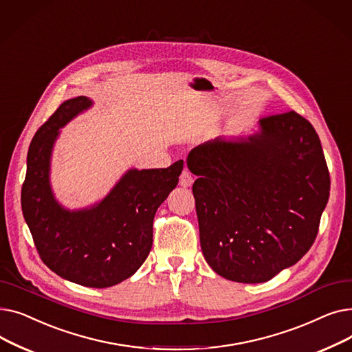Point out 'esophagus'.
<instances>
[{
    "mask_svg": "<svg viewBox=\"0 0 352 352\" xmlns=\"http://www.w3.org/2000/svg\"><path fill=\"white\" fill-rule=\"evenodd\" d=\"M194 182V177L188 170H184L181 177H179V186L181 187H190L191 184Z\"/></svg>",
    "mask_w": 352,
    "mask_h": 352,
    "instance_id": "34e87169",
    "label": "esophagus"
}]
</instances>
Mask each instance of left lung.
Returning a JSON list of instances; mask_svg holds the SVG:
<instances>
[{
	"label": "left lung",
	"instance_id": "left-lung-1",
	"mask_svg": "<svg viewBox=\"0 0 352 352\" xmlns=\"http://www.w3.org/2000/svg\"><path fill=\"white\" fill-rule=\"evenodd\" d=\"M248 141L215 140L188 155L201 250L221 276L270 281L318 234L329 171L316 129L288 111L260 120Z\"/></svg>",
	"mask_w": 352,
	"mask_h": 352
}]
</instances>
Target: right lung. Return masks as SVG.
<instances>
[{"label": "right lung", "instance_id": "right-lung-1", "mask_svg": "<svg viewBox=\"0 0 352 352\" xmlns=\"http://www.w3.org/2000/svg\"><path fill=\"white\" fill-rule=\"evenodd\" d=\"M89 105L84 96L63 102L35 133L21 207L35 248L51 271L84 287L107 288L129 278L146 260L155 212L177 187L184 161L168 168L128 171L97 207L65 211L50 188L51 148L58 128Z\"/></svg>", "mask_w": 352, "mask_h": 352}]
</instances>
